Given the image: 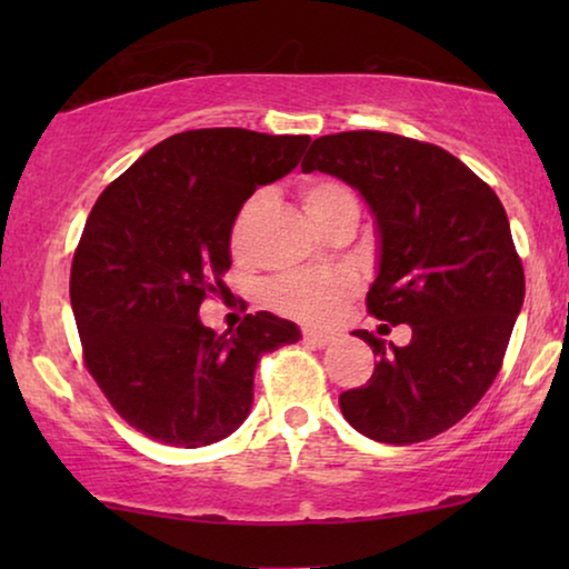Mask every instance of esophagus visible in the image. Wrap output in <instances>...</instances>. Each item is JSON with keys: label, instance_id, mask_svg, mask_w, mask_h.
<instances>
[{"label": "esophagus", "instance_id": "1", "mask_svg": "<svg viewBox=\"0 0 569 569\" xmlns=\"http://www.w3.org/2000/svg\"><path fill=\"white\" fill-rule=\"evenodd\" d=\"M302 339H306L310 347H326V345H331V341H333V337H331V333H323V331H313V329L302 331Z\"/></svg>", "mask_w": 569, "mask_h": 569}]
</instances>
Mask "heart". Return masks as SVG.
<instances>
[{"mask_svg": "<svg viewBox=\"0 0 569 569\" xmlns=\"http://www.w3.org/2000/svg\"><path fill=\"white\" fill-rule=\"evenodd\" d=\"M302 207L310 214L318 228L329 220V217L341 207H357L352 193L339 183H308L302 189ZM256 209H259V199H251L238 214L236 228H232V246L243 251L246 232L251 224ZM352 292V279L345 271H323V274H290L277 279L269 287V302L279 313L300 318V321H326L333 313L347 295Z\"/></svg>", "mask_w": 569, "mask_h": 569, "instance_id": "heart-1", "label": "heart"}]
</instances>
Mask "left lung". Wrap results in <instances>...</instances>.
Returning <instances> with one entry per match:
<instances>
[{
  "label": "left lung",
  "mask_w": 569,
  "mask_h": 569,
  "mask_svg": "<svg viewBox=\"0 0 569 569\" xmlns=\"http://www.w3.org/2000/svg\"><path fill=\"white\" fill-rule=\"evenodd\" d=\"M302 173H329L368 204L378 271L368 310L409 323L407 347L357 329L378 355L341 415L378 442L409 446L446 432L500 372L526 279L497 193L442 147L386 131L318 137Z\"/></svg>",
  "instance_id": "1"
}]
</instances>
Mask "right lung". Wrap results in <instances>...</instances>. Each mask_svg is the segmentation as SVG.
Listing matches in <instances>:
<instances>
[{"label":"right lung","instance_id":"1","mask_svg":"<svg viewBox=\"0 0 569 569\" xmlns=\"http://www.w3.org/2000/svg\"><path fill=\"white\" fill-rule=\"evenodd\" d=\"M310 137L193 129L162 139L92 207L69 277L84 365L113 409L147 438L201 448L253 407L263 352L300 339L274 313L207 329V292L230 269L246 199L298 168Z\"/></svg>","mask_w":569,"mask_h":569}]
</instances>
